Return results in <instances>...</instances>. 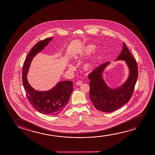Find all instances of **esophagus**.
Listing matches in <instances>:
<instances>
[{
  "mask_svg": "<svg viewBox=\"0 0 155 155\" xmlns=\"http://www.w3.org/2000/svg\"><path fill=\"white\" fill-rule=\"evenodd\" d=\"M82 83H83V82H82L81 81H78V82H77L76 85H78V86H80V85H81V84H82Z\"/></svg>",
  "mask_w": 155,
  "mask_h": 155,
  "instance_id": "obj_1",
  "label": "esophagus"
}]
</instances>
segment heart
<instances>
[{
  "label": "heart",
  "mask_w": 155,
  "mask_h": 155,
  "mask_svg": "<svg viewBox=\"0 0 155 155\" xmlns=\"http://www.w3.org/2000/svg\"><path fill=\"white\" fill-rule=\"evenodd\" d=\"M95 49V47L94 45H88L86 47H85L84 49V52L86 54H89L92 52ZM68 68L70 69H74V66L72 64H68Z\"/></svg>",
  "instance_id": "b5f03b06"
}]
</instances>
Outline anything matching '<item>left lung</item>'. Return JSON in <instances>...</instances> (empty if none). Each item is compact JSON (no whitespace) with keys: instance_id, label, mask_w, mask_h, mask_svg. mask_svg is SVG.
Masks as SVG:
<instances>
[{"instance_id":"8db88e82","label":"left lung","mask_w":155,"mask_h":155,"mask_svg":"<svg viewBox=\"0 0 155 155\" xmlns=\"http://www.w3.org/2000/svg\"><path fill=\"white\" fill-rule=\"evenodd\" d=\"M118 60L125 61L129 70L127 79L119 87H110L104 79V71L110 62L98 66L88 75L91 80L89 97L94 107L102 112L108 113L117 110L129 102L134 93L138 79V66L124 42L122 50L115 61Z\"/></svg>"}]
</instances>
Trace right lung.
<instances>
[{
    "label": "right lung",
    "mask_w": 155,
    "mask_h": 155,
    "mask_svg": "<svg viewBox=\"0 0 155 155\" xmlns=\"http://www.w3.org/2000/svg\"><path fill=\"white\" fill-rule=\"evenodd\" d=\"M53 38L52 37L45 38L34 45L24 62L22 70L23 84L28 101L36 110L47 115L58 114L64 110L73 90L72 81H60L46 91L35 90L28 81L27 76L33 58Z\"/></svg>",
    "instance_id": "right-lung-1"
}]
</instances>
